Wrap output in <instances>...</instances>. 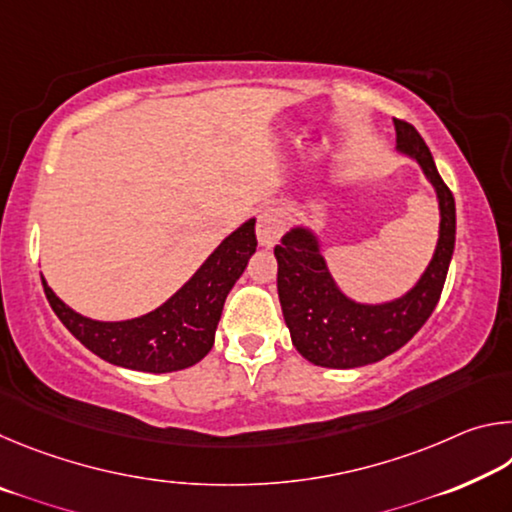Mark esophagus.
I'll return each mask as SVG.
<instances>
[{"mask_svg": "<svg viewBox=\"0 0 512 512\" xmlns=\"http://www.w3.org/2000/svg\"><path fill=\"white\" fill-rule=\"evenodd\" d=\"M284 230V216L273 210V207H268L262 214L257 216V241L259 246L264 248H271L277 244V239H280Z\"/></svg>", "mask_w": 512, "mask_h": 512, "instance_id": "esophagus-1", "label": "esophagus"}]
</instances>
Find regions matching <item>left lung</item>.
<instances>
[{"mask_svg":"<svg viewBox=\"0 0 512 512\" xmlns=\"http://www.w3.org/2000/svg\"><path fill=\"white\" fill-rule=\"evenodd\" d=\"M395 151L420 164L438 198V244L420 280L388 302H357L339 289L320 250L318 235L296 225L275 246L277 296L296 350L314 366L361 368L409 343L436 309L452 262L456 205L431 158L429 146L406 121L393 119Z\"/></svg>","mask_w":512,"mask_h":512,"instance_id":"left-lung-1","label":"left lung"}]
</instances>
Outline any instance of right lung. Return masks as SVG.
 Masks as SVG:
<instances>
[{
    "mask_svg": "<svg viewBox=\"0 0 512 512\" xmlns=\"http://www.w3.org/2000/svg\"><path fill=\"white\" fill-rule=\"evenodd\" d=\"M257 248L255 219L230 232L201 268L149 314L94 320L67 307L42 277L47 300L69 332L103 361L140 372H176L201 361L214 345L230 289Z\"/></svg>",
    "mask_w": 512,
    "mask_h": 512,
    "instance_id": "1",
    "label": "right lung"
}]
</instances>
